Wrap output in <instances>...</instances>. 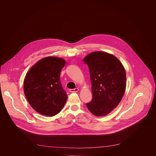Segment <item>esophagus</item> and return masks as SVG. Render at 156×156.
<instances>
[{
    "label": "esophagus",
    "mask_w": 156,
    "mask_h": 156,
    "mask_svg": "<svg viewBox=\"0 0 156 156\" xmlns=\"http://www.w3.org/2000/svg\"><path fill=\"white\" fill-rule=\"evenodd\" d=\"M78 90H79L78 88L69 89V92H77Z\"/></svg>",
    "instance_id": "obj_1"
}]
</instances>
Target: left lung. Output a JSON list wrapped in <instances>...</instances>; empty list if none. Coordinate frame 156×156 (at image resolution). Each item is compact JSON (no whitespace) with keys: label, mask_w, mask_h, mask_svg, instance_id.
Wrapping results in <instances>:
<instances>
[{"label":"left lung","mask_w":156,"mask_h":156,"mask_svg":"<svg viewBox=\"0 0 156 156\" xmlns=\"http://www.w3.org/2000/svg\"><path fill=\"white\" fill-rule=\"evenodd\" d=\"M89 67L92 99L87 103L89 111L103 116L120 103L126 87V74L115 56L103 51L90 53L83 59Z\"/></svg>","instance_id":"obj_1"}]
</instances>
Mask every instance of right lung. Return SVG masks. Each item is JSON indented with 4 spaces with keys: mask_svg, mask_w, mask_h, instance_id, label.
<instances>
[{
    "mask_svg": "<svg viewBox=\"0 0 156 156\" xmlns=\"http://www.w3.org/2000/svg\"><path fill=\"white\" fill-rule=\"evenodd\" d=\"M65 65L62 58L46 57L31 67L25 77L24 95L32 108L43 115L58 114L66 103L67 93L59 79Z\"/></svg>",
    "mask_w": 156,
    "mask_h": 156,
    "instance_id": "obj_1",
    "label": "right lung"
}]
</instances>
